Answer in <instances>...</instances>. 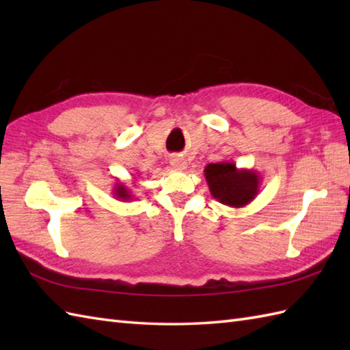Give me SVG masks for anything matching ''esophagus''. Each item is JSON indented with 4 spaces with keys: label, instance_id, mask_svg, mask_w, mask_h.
<instances>
[{
    "label": "esophagus",
    "instance_id": "34e87169",
    "mask_svg": "<svg viewBox=\"0 0 350 350\" xmlns=\"http://www.w3.org/2000/svg\"><path fill=\"white\" fill-rule=\"evenodd\" d=\"M170 163H171V167L176 170H185L188 165L187 161H185L183 158H179V156H173V158L170 159Z\"/></svg>",
    "mask_w": 350,
    "mask_h": 350
}]
</instances>
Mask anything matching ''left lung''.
Here are the masks:
<instances>
[{
	"instance_id": "obj_1",
	"label": "left lung",
	"mask_w": 350,
	"mask_h": 350,
	"mask_svg": "<svg viewBox=\"0 0 350 350\" xmlns=\"http://www.w3.org/2000/svg\"><path fill=\"white\" fill-rule=\"evenodd\" d=\"M204 177L212 197L230 207L250 204L258 194L262 179L257 171L237 168L236 163L230 161L206 165Z\"/></svg>"
}]
</instances>
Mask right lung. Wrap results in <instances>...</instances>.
<instances>
[{"mask_svg":"<svg viewBox=\"0 0 350 350\" xmlns=\"http://www.w3.org/2000/svg\"><path fill=\"white\" fill-rule=\"evenodd\" d=\"M113 196L117 200H120V202H129V200L133 198V196L131 194V189L126 187V185L123 182H120V180H117V183L114 185Z\"/></svg>","mask_w":350,"mask_h":350,"instance_id":"right-lung-1","label":"right lung"}]
</instances>
